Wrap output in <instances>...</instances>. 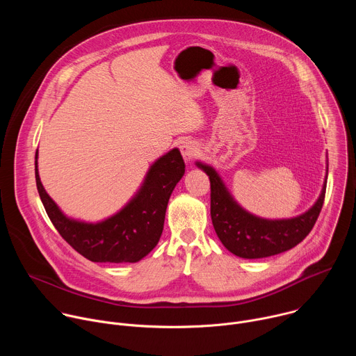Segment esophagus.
I'll return each instance as SVG.
<instances>
[{"label": "esophagus", "instance_id": "34e87169", "mask_svg": "<svg viewBox=\"0 0 356 356\" xmlns=\"http://www.w3.org/2000/svg\"><path fill=\"white\" fill-rule=\"evenodd\" d=\"M179 147H180V152H181V156L184 158L186 162H190L197 154V143L191 139L181 140Z\"/></svg>", "mask_w": 356, "mask_h": 356}]
</instances>
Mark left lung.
I'll use <instances>...</instances> for the list:
<instances>
[{
  "label": "left lung",
  "instance_id": "1",
  "mask_svg": "<svg viewBox=\"0 0 356 356\" xmlns=\"http://www.w3.org/2000/svg\"><path fill=\"white\" fill-rule=\"evenodd\" d=\"M195 165L210 177L214 229L222 245L239 258H268L294 248L313 229L324 204L327 176L320 197L306 213L283 220L261 218L238 204L213 166L201 162Z\"/></svg>",
  "mask_w": 356,
  "mask_h": 356
}]
</instances>
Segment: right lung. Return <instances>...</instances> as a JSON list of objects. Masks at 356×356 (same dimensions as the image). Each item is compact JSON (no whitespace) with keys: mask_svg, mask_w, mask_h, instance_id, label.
Masks as SVG:
<instances>
[{"mask_svg":"<svg viewBox=\"0 0 356 356\" xmlns=\"http://www.w3.org/2000/svg\"><path fill=\"white\" fill-rule=\"evenodd\" d=\"M177 147L152 165L136 194L117 214L84 222L69 218L42 186L35 155V179L43 207L62 238L80 255L99 264H135L154 249L162 235L168 202L184 175Z\"/></svg>","mask_w":356,"mask_h":356,"instance_id":"add662e5","label":"right lung"}]
</instances>
